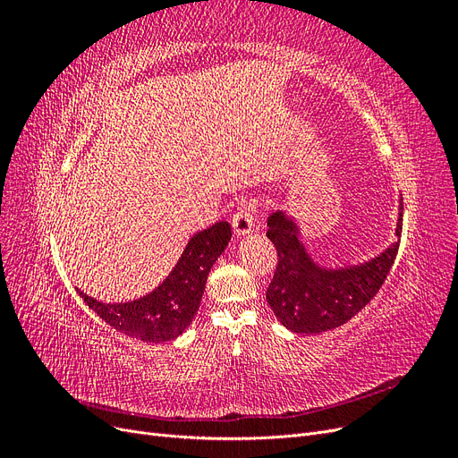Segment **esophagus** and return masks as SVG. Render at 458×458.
Returning <instances> with one entry per match:
<instances>
[{
	"label": "esophagus",
	"instance_id": "1",
	"mask_svg": "<svg viewBox=\"0 0 458 458\" xmlns=\"http://www.w3.org/2000/svg\"><path fill=\"white\" fill-rule=\"evenodd\" d=\"M254 216H256V208L252 204H242L237 208V210H234V214L231 217V225H233V231L237 237H242V234H248L252 231Z\"/></svg>",
	"mask_w": 458,
	"mask_h": 458
}]
</instances>
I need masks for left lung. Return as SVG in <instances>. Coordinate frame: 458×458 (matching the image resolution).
Instances as JSON below:
<instances>
[{"mask_svg": "<svg viewBox=\"0 0 458 458\" xmlns=\"http://www.w3.org/2000/svg\"><path fill=\"white\" fill-rule=\"evenodd\" d=\"M267 239L276 248V269L266 293L275 317L293 332L318 335L342 327L378 294L399 250L403 227V199L390 248L348 269L318 267L303 250L296 225L283 212L267 219Z\"/></svg>", "mask_w": 458, "mask_h": 458, "instance_id": "8db88e82", "label": "left lung"}]
</instances>
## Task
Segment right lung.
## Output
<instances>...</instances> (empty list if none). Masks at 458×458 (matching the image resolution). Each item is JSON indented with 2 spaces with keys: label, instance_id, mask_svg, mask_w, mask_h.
Here are the masks:
<instances>
[{
  "label": "right lung",
  "instance_id": "add662e5",
  "mask_svg": "<svg viewBox=\"0 0 458 458\" xmlns=\"http://www.w3.org/2000/svg\"><path fill=\"white\" fill-rule=\"evenodd\" d=\"M229 241V221H217L212 227L199 231L189 241L168 279L150 294L135 301L103 303L80 290L78 294L89 310L123 335L143 342L174 340L191 325L200 306L208 273Z\"/></svg>",
  "mask_w": 458,
  "mask_h": 458
}]
</instances>
